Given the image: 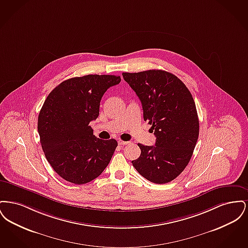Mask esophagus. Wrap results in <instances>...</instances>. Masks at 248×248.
<instances>
[{
    "instance_id": "esophagus-1",
    "label": "esophagus",
    "mask_w": 248,
    "mask_h": 248,
    "mask_svg": "<svg viewBox=\"0 0 248 248\" xmlns=\"http://www.w3.org/2000/svg\"><path fill=\"white\" fill-rule=\"evenodd\" d=\"M129 142L128 141H124V140H118V144L119 145H127Z\"/></svg>"
}]
</instances>
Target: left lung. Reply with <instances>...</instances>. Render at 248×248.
I'll use <instances>...</instances> for the list:
<instances>
[{"instance_id":"obj_1","label":"left lung","mask_w":248,"mask_h":248,"mask_svg":"<svg viewBox=\"0 0 248 248\" xmlns=\"http://www.w3.org/2000/svg\"><path fill=\"white\" fill-rule=\"evenodd\" d=\"M138 94L143 118L156 137L155 146L139 143L140 156L132 161L142 177L156 184L172 181L186 168L199 136V119L189 89L176 75L150 70L123 72Z\"/></svg>"}]
</instances>
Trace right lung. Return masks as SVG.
<instances>
[{
  "mask_svg": "<svg viewBox=\"0 0 248 248\" xmlns=\"http://www.w3.org/2000/svg\"><path fill=\"white\" fill-rule=\"evenodd\" d=\"M120 82V76L89 74L66 80L48 94L38 132L48 163L63 179L85 184L108 165L118 143L95 138L89 123L98 117L104 93Z\"/></svg>",
  "mask_w": 248,
  "mask_h": 248,
  "instance_id": "right-lung-1",
  "label": "right lung"
}]
</instances>
